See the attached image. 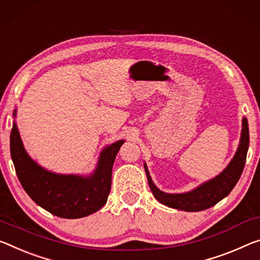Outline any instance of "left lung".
I'll return each instance as SVG.
<instances>
[{"mask_svg": "<svg viewBox=\"0 0 260 260\" xmlns=\"http://www.w3.org/2000/svg\"><path fill=\"white\" fill-rule=\"evenodd\" d=\"M249 125L248 120L243 119V129L241 135L240 147L235 154L232 162L221 174L209 182L200 185L199 187L191 192L182 193V194H169L164 193L155 186L150 178L149 172L145 164L148 184H149L152 194L160 204L168 207L179 209L185 212H200L216 205L232 192V189L237 184L238 179L245 166L246 154L249 149Z\"/></svg>", "mask_w": 260, "mask_h": 260, "instance_id": "left-lung-1", "label": "left lung"}]
</instances>
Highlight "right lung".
I'll return each mask as SVG.
<instances>
[{"mask_svg": "<svg viewBox=\"0 0 260 260\" xmlns=\"http://www.w3.org/2000/svg\"><path fill=\"white\" fill-rule=\"evenodd\" d=\"M123 142L106 147L94 174L85 178L56 175L39 167L24 149L16 123L10 134V152L20 184L37 205L56 216L80 219L97 212L108 201L113 162Z\"/></svg>", "mask_w": 260, "mask_h": 260, "instance_id": "add662e5", "label": "right lung"}]
</instances>
